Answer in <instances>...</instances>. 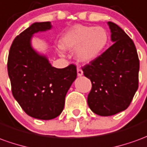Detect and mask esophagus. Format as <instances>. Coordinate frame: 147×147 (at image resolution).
I'll list each match as a JSON object with an SVG mask.
<instances>
[{"label":"esophagus","instance_id":"esophagus-1","mask_svg":"<svg viewBox=\"0 0 147 147\" xmlns=\"http://www.w3.org/2000/svg\"><path fill=\"white\" fill-rule=\"evenodd\" d=\"M83 74H84L83 70H82L81 68H80V67H78V68H77V75H78V76H83Z\"/></svg>","mask_w":147,"mask_h":147}]
</instances>
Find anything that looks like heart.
Instances as JSON below:
<instances>
[{
	"label": "heart",
	"mask_w": 147,
	"mask_h": 147,
	"mask_svg": "<svg viewBox=\"0 0 147 147\" xmlns=\"http://www.w3.org/2000/svg\"><path fill=\"white\" fill-rule=\"evenodd\" d=\"M109 44V35L102 27L76 25L67 32L61 40L64 49H76V57L91 62L101 55Z\"/></svg>",
	"instance_id": "heart-1"
}]
</instances>
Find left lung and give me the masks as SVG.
<instances>
[{
    "label": "left lung",
    "instance_id": "obj_1",
    "mask_svg": "<svg viewBox=\"0 0 147 147\" xmlns=\"http://www.w3.org/2000/svg\"><path fill=\"white\" fill-rule=\"evenodd\" d=\"M108 25L114 44L82 67L92 85L88 106L101 116L127 109L138 88L139 59L134 42L116 24L109 21Z\"/></svg>",
    "mask_w": 147,
    "mask_h": 147
}]
</instances>
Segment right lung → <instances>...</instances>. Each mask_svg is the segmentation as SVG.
<instances>
[{"label":"right lung","mask_w":147,"mask_h":147,"mask_svg":"<svg viewBox=\"0 0 147 147\" xmlns=\"http://www.w3.org/2000/svg\"><path fill=\"white\" fill-rule=\"evenodd\" d=\"M51 28L49 21L36 22L18 35L11 45L7 63L13 97L27 115L43 120L61 114L67 92L77 76L74 64L56 68L32 48L33 34Z\"/></svg>","instance_id":"obj_1"}]
</instances>
